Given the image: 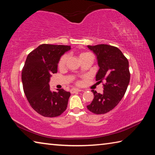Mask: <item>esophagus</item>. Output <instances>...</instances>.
Here are the masks:
<instances>
[{
    "label": "esophagus",
    "instance_id": "1",
    "mask_svg": "<svg viewBox=\"0 0 155 155\" xmlns=\"http://www.w3.org/2000/svg\"><path fill=\"white\" fill-rule=\"evenodd\" d=\"M79 91H81V90H78V89H71V90H70V92L72 94H74L76 92H79Z\"/></svg>",
    "mask_w": 155,
    "mask_h": 155
}]
</instances>
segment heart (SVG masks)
<instances>
[{
	"instance_id": "obj_1",
	"label": "heart",
	"mask_w": 155,
	"mask_h": 155,
	"mask_svg": "<svg viewBox=\"0 0 155 155\" xmlns=\"http://www.w3.org/2000/svg\"><path fill=\"white\" fill-rule=\"evenodd\" d=\"M90 54V53H89V52H81V53L80 54V55H79L80 59L81 58V57H84L85 55H86V54ZM68 58V55L67 54H63V55L61 57H60V59L59 60L58 66L59 68H63V67H64V65H65V63H66V61H67ZM77 83L79 84V83H78V82Z\"/></svg>"
}]
</instances>
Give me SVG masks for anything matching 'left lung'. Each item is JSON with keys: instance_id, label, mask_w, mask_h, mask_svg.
Segmentation results:
<instances>
[{"instance_id": "1", "label": "left lung", "mask_w": 155, "mask_h": 155, "mask_svg": "<svg viewBox=\"0 0 155 155\" xmlns=\"http://www.w3.org/2000/svg\"><path fill=\"white\" fill-rule=\"evenodd\" d=\"M96 54L99 70L96 80L103 84V93L94 90V98L87 106L95 114H104L115 108L124 96L130 81L128 61L117 47L107 44L87 46Z\"/></svg>"}]
</instances>
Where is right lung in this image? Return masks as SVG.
I'll list each match as a JSON object with an SVG mask.
<instances>
[{"label":"right lung","instance_id":"obj_1","mask_svg":"<svg viewBox=\"0 0 155 155\" xmlns=\"http://www.w3.org/2000/svg\"><path fill=\"white\" fill-rule=\"evenodd\" d=\"M70 48V46L44 44L26 59L22 71L23 90L31 107L42 116H59L67 108L70 93L63 89L52 91L48 83L51 74L57 72L60 57Z\"/></svg>","mask_w":155,"mask_h":155}]
</instances>
